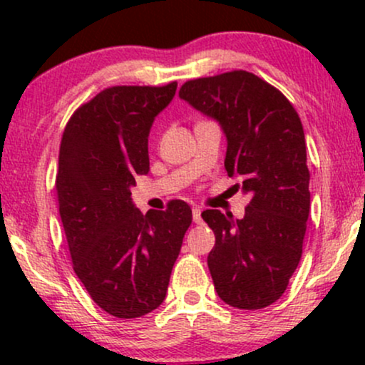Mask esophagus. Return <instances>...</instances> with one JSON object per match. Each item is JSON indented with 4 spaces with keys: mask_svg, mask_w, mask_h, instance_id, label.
Returning a JSON list of instances; mask_svg holds the SVG:
<instances>
[{
    "mask_svg": "<svg viewBox=\"0 0 365 365\" xmlns=\"http://www.w3.org/2000/svg\"><path fill=\"white\" fill-rule=\"evenodd\" d=\"M200 212H202V209L200 207H194L192 209V217H194V223H202V216H200Z\"/></svg>",
    "mask_w": 365,
    "mask_h": 365,
    "instance_id": "esophagus-1",
    "label": "esophagus"
}]
</instances>
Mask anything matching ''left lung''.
Here are the masks:
<instances>
[{
    "mask_svg": "<svg viewBox=\"0 0 365 365\" xmlns=\"http://www.w3.org/2000/svg\"><path fill=\"white\" fill-rule=\"evenodd\" d=\"M180 98L220 121L225 168L240 178L250 202L242 220L206 209L216 244L207 255L215 288L232 307L254 311L287 290L302 257L307 230V153L302 121L276 87L245 70L188 81Z\"/></svg>",
    "mask_w": 365,
    "mask_h": 365,
    "instance_id": "left-lung-1",
    "label": "left lung"
}]
</instances>
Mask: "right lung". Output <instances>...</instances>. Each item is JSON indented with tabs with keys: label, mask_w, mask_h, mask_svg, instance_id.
<instances>
[{
	"label": "right lung",
	"mask_w": 365,
	"mask_h": 365,
	"mask_svg": "<svg viewBox=\"0 0 365 365\" xmlns=\"http://www.w3.org/2000/svg\"><path fill=\"white\" fill-rule=\"evenodd\" d=\"M177 82L113 86L77 108L61 137L58 206L75 274L104 312L120 319L163 304L192 209L170 200L142 212L130 188L149 171L148 137Z\"/></svg>",
	"instance_id": "1"
}]
</instances>
